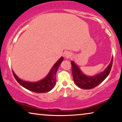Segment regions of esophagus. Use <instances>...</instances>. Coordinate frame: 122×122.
<instances>
[{
	"label": "esophagus",
	"mask_w": 122,
	"mask_h": 122,
	"mask_svg": "<svg viewBox=\"0 0 122 122\" xmlns=\"http://www.w3.org/2000/svg\"><path fill=\"white\" fill-rule=\"evenodd\" d=\"M72 56V53L69 51H66L64 53V57L66 58H69Z\"/></svg>",
	"instance_id": "34e87169"
}]
</instances>
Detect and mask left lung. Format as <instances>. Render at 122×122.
I'll list each match as a JSON object with an SVG mask.
<instances>
[{
    "instance_id": "8db88e82",
    "label": "left lung",
    "mask_w": 122,
    "mask_h": 122,
    "mask_svg": "<svg viewBox=\"0 0 122 122\" xmlns=\"http://www.w3.org/2000/svg\"><path fill=\"white\" fill-rule=\"evenodd\" d=\"M113 64V57L111 63L104 71L93 76H88L83 73L74 61H71L72 74L74 83L81 89H91L98 86L104 81L111 71Z\"/></svg>"
}]
</instances>
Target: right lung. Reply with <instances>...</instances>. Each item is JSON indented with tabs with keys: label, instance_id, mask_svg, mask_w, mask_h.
<instances>
[{
	"label": "right lung",
	"instance_id": "obj_1",
	"mask_svg": "<svg viewBox=\"0 0 122 122\" xmlns=\"http://www.w3.org/2000/svg\"><path fill=\"white\" fill-rule=\"evenodd\" d=\"M63 57H61L58 61L53 65L51 71L46 77L38 81L31 82L23 81L20 79L15 74L14 71H13V74L14 75L16 81L21 85V86L25 89L31 92L38 93H44L51 91L54 87L56 83V73L61 63L63 61Z\"/></svg>",
	"mask_w": 122,
	"mask_h": 122
}]
</instances>
